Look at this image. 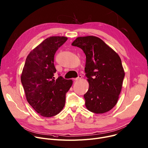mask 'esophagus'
Masks as SVG:
<instances>
[{
  "label": "esophagus",
  "instance_id": "34e87169",
  "mask_svg": "<svg viewBox=\"0 0 148 148\" xmlns=\"http://www.w3.org/2000/svg\"><path fill=\"white\" fill-rule=\"evenodd\" d=\"M82 78V76L81 75H78V77L77 78H74V81H78V80H80Z\"/></svg>",
  "mask_w": 148,
  "mask_h": 148
}]
</instances>
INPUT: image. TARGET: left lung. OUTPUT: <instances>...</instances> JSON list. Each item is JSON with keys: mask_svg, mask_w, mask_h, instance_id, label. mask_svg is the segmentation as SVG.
<instances>
[{"mask_svg": "<svg viewBox=\"0 0 148 148\" xmlns=\"http://www.w3.org/2000/svg\"><path fill=\"white\" fill-rule=\"evenodd\" d=\"M71 45L81 48L86 56L87 109L95 114L110 111L119 100L125 75L120 57L97 37H78Z\"/></svg>", "mask_w": 148, "mask_h": 148, "instance_id": "left-lung-1", "label": "left lung"}]
</instances>
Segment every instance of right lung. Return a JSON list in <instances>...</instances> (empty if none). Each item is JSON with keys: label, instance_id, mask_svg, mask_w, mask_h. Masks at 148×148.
<instances>
[{"label": "right lung", "instance_id": "obj_1", "mask_svg": "<svg viewBox=\"0 0 148 148\" xmlns=\"http://www.w3.org/2000/svg\"><path fill=\"white\" fill-rule=\"evenodd\" d=\"M67 39L64 36L46 38L28 54L23 68L21 81L27 101L44 117L55 116L62 110L66 93L73 84L71 80L54 77V55Z\"/></svg>", "mask_w": 148, "mask_h": 148}]
</instances>
